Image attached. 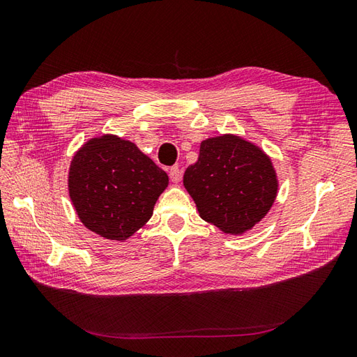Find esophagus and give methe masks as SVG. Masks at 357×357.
I'll return each instance as SVG.
<instances>
[{
    "mask_svg": "<svg viewBox=\"0 0 357 357\" xmlns=\"http://www.w3.org/2000/svg\"><path fill=\"white\" fill-rule=\"evenodd\" d=\"M169 176H170L172 182H175V184H178V182L181 181L182 173H181V170H179L178 167H172V169L169 170Z\"/></svg>",
    "mask_w": 357,
    "mask_h": 357,
    "instance_id": "esophagus-1",
    "label": "esophagus"
}]
</instances>
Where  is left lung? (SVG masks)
I'll use <instances>...</instances> for the list:
<instances>
[{
  "label": "left lung",
  "instance_id": "8db88e82",
  "mask_svg": "<svg viewBox=\"0 0 357 357\" xmlns=\"http://www.w3.org/2000/svg\"><path fill=\"white\" fill-rule=\"evenodd\" d=\"M184 187L205 222L225 234L243 235L267 215L279 181L259 146L223 134L200 143L197 161L184 173Z\"/></svg>",
  "mask_w": 357,
  "mask_h": 357
}]
</instances>
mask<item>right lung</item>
<instances>
[{"mask_svg": "<svg viewBox=\"0 0 357 357\" xmlns=\"http://www.w3.org/2000/svg\"><path fill=\"white\" fill-rule=\"evenodd\" d=\"M169 185L161 170L137 144L114 134L87 140L70 161L68 190L89 231L125 241L148 223Z\"/></svg>", "mask_w": 357, "mask_h": 357, "instance_id": "add662e5", "label": "right lung"}]
</instances>
